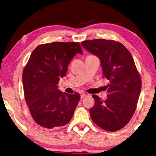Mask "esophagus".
Instances as JSON below:
<instances>
[{
  "instance_id": "esophagus-1",
  "label": "esophagus",
  "mask_w": 156,
  "mask_h": 156,
  "mask_svg": "<svg viewBox=\"0 0 156 156\" xmlns=\"http://www.w3.org/2000/svg\"><path fill=\"white\" fill-rule=\"evenodd\" d=\"M87 96V94H85V93H82V94L80 95V98L83 99L84 98H86Z\"/></svg>"
}]
</instances>
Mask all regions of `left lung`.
<instances>
[{"mask_svg":"<svg viewBox=\"0 0 156 156\" xmlns=\"http://www.w3.org/2000/svg\"><path fill=\"white\" fill-rule=\"evenodd\" d=\"M81 44L100 58L102 77L110 82L106 100L92 95L95 104L89 110L90 117L103 129L117 131L132 119L140 93L141 78L134 59L122 44L114 40L98 39Z\"/></svg>","mask_w":156,"mask_h":156,"instance_id":"left-lung-1","label":"left lung"}]
</instances>
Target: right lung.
I'll return each mask as SVG.
<instances>
[{
  "label": "right lung",
  "mask_w": 156,
  "mask_h": 156,
  "mask_svg": "<svg viewBox=\"0 0 156 156\" xmlns=\"http://www.w3.org/2000/svg\"><path fill=\"white\" fill-rule=\"evenodd\" d=\"M77 53H83L78 42L41 44L33 51L24 67V98L31 116L41 127L57 128L72 119L80 96L76 92L63 93L57 84Z\"/></svg>",
  "instance_id": "add662e5"
}]
</instances>
